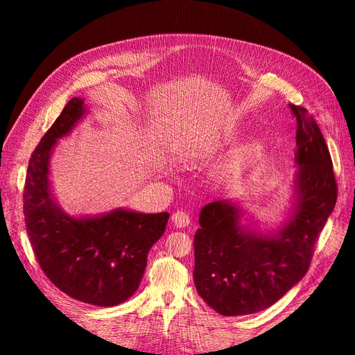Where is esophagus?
<instances>
[{
  "mask_svg": "<svg viewBox=\"0 0 355 355\" xmlns=\"http://www.w3.org/2000/svg\"><path fill=\"white\" fill-rule=\"evenodd\" d=\"M171 222H173V225H175L176 228H185V227H188V225H189L191 219H189V216H188L185 211L178 210V211H175L173 214H171Z\"/></svg>",
  "mask_w": 355,
  "mask_h": 355,
  "instance_id": "obj_1",
  "label": "esophagus"
}]
</instances>
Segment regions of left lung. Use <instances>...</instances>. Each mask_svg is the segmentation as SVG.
<instances>
[{
    "instance_id": "8db88e82",
    "label": "left lung",
    "mask_w": 355,
    "mask_h": 355,
    "mask_svg": "<svg viewBox=\"0 0 355 355\" xmlns=\"http://www.w3.org/2000/svg\"><path fill=\"white\" fill-rule=\"evenodd\" d=\"M296 116L295 204L288 220L263 234L241 223L243 210L230 200L200 211L194 237L198 295L225 317L270 308L306 274L314 245L335 209L338 185L329 148L313 115L290 105Z\"/></svg>"
}]
</instances>
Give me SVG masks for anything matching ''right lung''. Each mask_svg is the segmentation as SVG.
<instances>
[{"mask_svg": "<svg viewBox=\"0 0 355 355\" xmlns=\"http://www.w3.org/2000/svg\"><path fill=\"white\" fill-rule=\"evenodd\" d=\"M85 111L84 101L72 98L32 153L24 191L25 223L32 250L53 284L84 304L115 306L141 284L148 252L164 234L170 214L115 209L73 218L60 209L50 189V155Z\"/></svg>", "mask_w": 355, "mask_h": 355, "instance_id": "1", "label": "right lung"}]
</instances>
